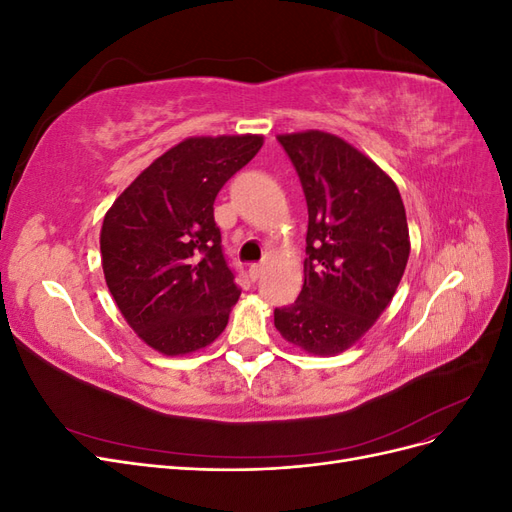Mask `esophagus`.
Returning <instances> with one entry per match:
<instances>
[{
  "instance_id": "1",
  "label": "esophagus",
  "mask_w": 512,
  "mask_h": 512,
  "mask_svg": "<svg viewBox=\"0 0 512 512\" xmlns=\"http://www.w3.org/2000/svg\"><path fill=\"white\" fill-rule=\"evenodd\" d=\"M267 271V262H256V265H250V277L252 280H260Z\"/></svg>"
}]
</instances>
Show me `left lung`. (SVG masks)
Wrapping results in <instances>:
<instances>
[{"mask_svg": "<svg viewBox=\"0 0 512 512\" xmlns=\"http://www.w3.org/2000/svg\"><path fill=\"white\" fill-rule=\"evenodd\" d=\"M307 200L303 288L275 309V329L312 354H339L374 327L395 297L410 256L395 181L344 138L280 134Z\"/></svg>", "mask_w": 512, "mask_h": 512, "instance_id": "left-lung-1", "label": "left lung"}]
</instances>
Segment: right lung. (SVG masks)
Instances as JSON below:
<instances>
[{
  "mask_svg": "<svg viewBox=\"0 0 512 512\" xmlns=\"http://www.w3.org/2000/svg\"><path fill=\"white\" fill-rule=\"evenodd\" d=\"M262 147L260 134L192 136L151 162L100 232L108 290L147 346L166 356L209 346L239 299L213 203Z\"/></svg>",
  "mask_w": 512,
  "mask_h": 512,
  "instance_id": "add662e5",
  "label": "right lung"
}]
</instances>
